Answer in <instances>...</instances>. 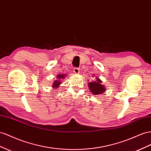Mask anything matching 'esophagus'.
I'll return each mask as SVG.
<instances>
[{
	"instance_id": "34e87169",
	"label": "esophagus",
	"mask_w": 151,
	"mask_h": 151,
	"mask_svg": "<svg viewBox=\"0 0 151 151\" xmlns=\"http://www.w3.org/2000/svg\"><path fill=\"white\" fill-rule=\"evenodd\" d=\"M74 72H75V74H78L80 72V69L79 68H77V67H75L74 68Z\"/></svg>"
}]
</instances>
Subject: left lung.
Returning <instances> with one entry per match:
<instances>
[{"instance_id": "8db88e82", "label": "left lung", "mask_w": 151, "mask_h": 151, "mask_svg": "<svg viewBox=\"0 0 151 151\" xmlns=\"http://www.w3.org/2000/svg\"><path fill=\"white\" fill-rule=\"evenodd\" d=\"M96 81H93V82H90L88 84V87L91 92L95 95L101 94L105 91L104 86L101 84V81H100L99 78H96Z\"/></svg>"}]
</instances>
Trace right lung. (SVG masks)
Returning a JSON list of instances; mask_svg holds the SVG:
<instances>
[{
  "mask_svg": "<svg viewBox=\"0 0 151 151\" xmlns=\"http://www.w3.org/2000/svg\"><path fill=\"white\" fill-rule=\"evenodd\" d=\"M65 77V75H63V74L58 75V76H57V77H58V79L59 80H56L55 81V82L53 83V85H52V87H56V88L58 87V85H60V83L62 82V81H60V79L64 78Z\"/></svg>",
  "mask_w": 151,
  "mask_h": 151,
  "instance_id": "right-lung-1",
  "label": "right lung"
}]
</instances>
